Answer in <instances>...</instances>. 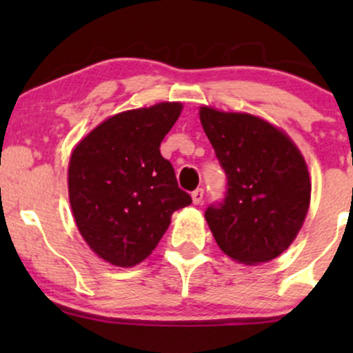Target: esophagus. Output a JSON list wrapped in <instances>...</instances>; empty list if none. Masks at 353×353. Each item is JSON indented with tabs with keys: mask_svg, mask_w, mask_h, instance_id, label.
<instances>
[{
	"mask_svg": "<svg viewBox=\"0 0 353 353\" xmlns=\"http://www.w3.org/2000/svg\"><path fill=\"white\" fill-rule=\"evenodd\" d=\"M202 199H204V189L199 188V189L194 190V192H192V201H194V204H201Z\"/></svg>",
	"mask_w": 353,
	"mask_h": 353,
	"instance_id": "obj_1",
	"label": "esophagus"
}]
</instances>
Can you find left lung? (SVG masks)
I'll list each match as a JSON object with an SVG mask.
<instances>
[{
  "instance_id": "obj_1",
  "label": "left lung",
  "mask_w": 353,
  "mask_h": 353,
  "mask_svg": "<svg viewBox=\"0 0 353 353\" xmlns=\"http://www.w3.org/2000/svg\"><path fill=\"white\" fill-rule=\"evenodd\" d=\"M199 116L228 177L224 199L205 209L217 245L241 264L272 261L292 244L309 210L301 151L261 117L208 106Z\"/></svg>"
}]
</instances>
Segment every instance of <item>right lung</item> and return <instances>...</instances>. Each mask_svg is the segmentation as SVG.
Listing matches in <instances>:
<instances>
[{"mask_svg": "<svg viewBox=\"0 0 353 353\" xmlns=\"http://www.w3.org/2000/svg\"><path fill=\"white\" fill-rule=\"evenodd\" d=\"M181 109V103H159L119 112L92 129L71 154L72 216L88 245L109 264L143 262L159 244L174 210L192 202L159 151Z\"/></svg>", "mask_w": 353, "mask_h": 353, "instance_id": "1", "label": "right lung"}]
</instances>
